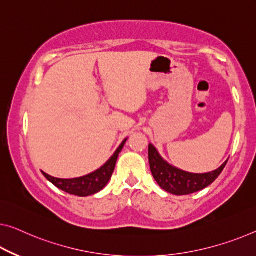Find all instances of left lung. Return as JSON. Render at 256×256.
I'll return each mask as SVG.
<instances>
[{"mask_svg":"<svg viewBox=\"0 0 256 256\" xmlns=\"http://www.w3.org/2000/svg\"><path fill=\"white\" fill-rule=\"evenodd\" d=\"M148 158L152 174L161 188L174 196H186L207 188L216 180L228 161L215 171L208 174H190L171 166L158 155L152 144L148 146Z\"/></svg>","mask_w":256,"mask_h":256,"instance_id":"obj_1","label":"left lung"}]
</instances>
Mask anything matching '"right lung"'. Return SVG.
<instances>
[{
    "label": "right lung",
    "mask_w": 256,
    "mask_h": 256,
    "mask_svg": "<svg viewBox=\"0 0 256 256\" xmlns=\"http://www.w3.org/2000/svg\"><path fill=\"white\" fill-rule=\"evenodd\" d=\"M126 139L120 144V146L118 147V150L115 152L108 162L106 164L100 168V169L94 171L87 176L74 178V179H60L49 176V174L44 172V176L48 179L49 182H52L56 188H60L64 192L68 194H74V196H88L92 194H95L104 188L108 184L109 179L112 178V174L115 170L116 161L120 154L122 148L124 147V144Z\"/></svg>",
    "instance_id": "obj_1"
}]
</instances>
